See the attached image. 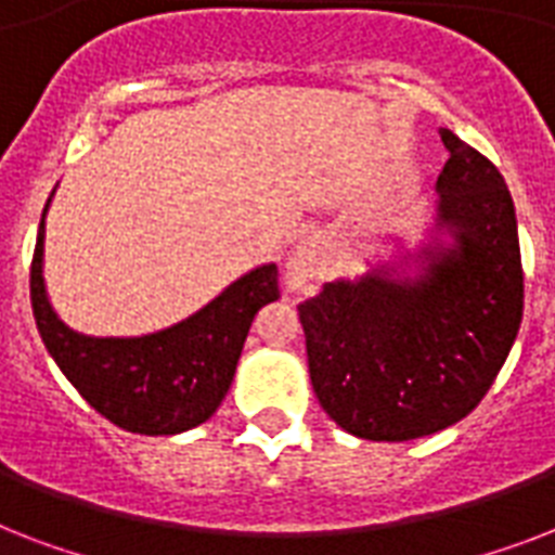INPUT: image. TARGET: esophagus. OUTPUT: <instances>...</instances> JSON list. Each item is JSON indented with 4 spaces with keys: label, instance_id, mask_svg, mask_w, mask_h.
Returning a JSON list of instances; mask_svg holds the SVG:
<instances>
[{
    "label": "esophagus",
    "instance_id": "obj_1",
    "mask_svg": "<svg viewBox=\"0 0 555 555\" xmlns=\"http://www.w3.org/2000/svg\"><path fill=\"white\" fill-rule=\"evenodd\" d=\"M322 264H325V250H322V242H317V238L305 242L302 247L294 253V259H291V268H287V285L291 287L308 285L311 279L320 276Z\"/></svg>",
    "mask_w": 555,
    "mask_h": 555
}]
</instances>
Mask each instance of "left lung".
<instances>
[{
	"label": "left lung",
	"instance_id": "8db88e82",
	"mask_svg": "<svg viewBox=\"0 0 555 555\" xmlns=\"http://www.w3.org/2000/svg\"><path fill=\"white\" fill-rule=\"evenodd\" d=\"M440 141L449 158L435 184V233L414 256V276L383 264L299 305L313 391L357 438L412 440L466 417L521 325L525 270L507 184L457 134L440 129Z\"/></svg>",
	"mask_w": 555,
	"mask_h": 555
}]
</instances>
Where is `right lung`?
Listing matches in <instances>:
<instances>
[{
	"instance_id": "obj_1",
	"label": "right lung",
	"mask_w": 555,
	"mask_h": 555,
	"mask_svg": "<svg viewBox=\"0 0 555 555\" xmlns=\"http://www.w3.org/2000/svg\"><path fill=\"white\" fill-rule=\"evenodd\" d=\"M48 204L30 261V305L39 337L68 383L94 412L138 435H178L209 421L233 383L253 317L279 299L276 264L244 273L201 311L164 331L86 337L68 328L48 302L42 279Z\"/></svg>"
}]
</instances>
